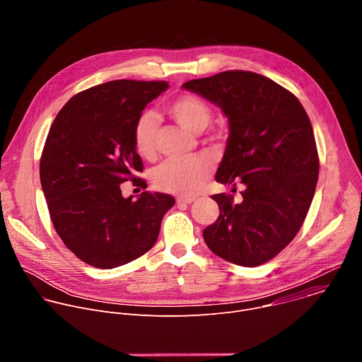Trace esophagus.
<instances>
[{
	"label": "esophagus",
	"mask_w": 362,
	"mask_h": 362,
	"mask_svg": "<svg viewBox=\"0 0 362 362\" xmlns=\"http://www.w3.org/2000/svg\"><path fill=\"white\" fill-rule=\"evenodd\" d=\"M194 200V197H177V204H190Z\"/></svg>",
	"instance_id": "obj_1"
}]
</instances>
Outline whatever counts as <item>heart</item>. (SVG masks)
Listing matches in <instances>:
<instances>
[{
	"label": "heart",
	"instance_id": "heart-1",
	"mask_svg": "<svg viewBox=\"0 0 362 362\" xmlns=\"http://www.w3.org/2000/svg\"><path fill=\"white\" fill-rule=\"evenodd\" d=\"M166 113L185 129L200 133L212 122V109L204 100L193 94H180L165 106ZM158 127L150 113H141L133 127V144L143 159L156 156ZM211 175V163L204 158L172 159L160 165L153 173V183L159 190L193 196Z\"/></svg>",
	"mask_w": 362,
	"mask_h": 362
}]
</instances>
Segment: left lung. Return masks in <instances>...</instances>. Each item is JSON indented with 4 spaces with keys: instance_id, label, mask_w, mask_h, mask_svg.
Returning <instances> with one entry per match:
<instances>
[{
    "instance_id": "obj_1",
    "label": "left lung",
    "mask_w": 362,
    "mask_h": 362,
    "mask_svg": "<svg viewBox=\"0 0 362 362\" xmlns=\"http://www.w3.org/2000/svg\"><path fill=\"white\" fill-rule=\"evenodd\" d=\"M183 88L215 103L229 120L216 182L246 186L240 203L212 196L219 218L203 239L228 262L259 267L292 242L311 206L320 175L311 120L289 90L252 71H222Z\"/></svg>"
}]
</instances>
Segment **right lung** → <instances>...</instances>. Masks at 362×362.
<instances>
[{
    "mask_svg": "<svg viewBox=\"0 0 362 362\" xmlns=\"http://www.w3.org/2000/svg\"><path fill=\"white\" fill-rule=\"evenodd\" d=\"M166 81L115 80L73 95L56 116L40 159V180L51 222L83 262L112 269L129 264L156 243L175 197L143 192L124 199L120 185L143 163L133 127Z\"/></svg>",
    "mask_w": 362,
    "mask_h": 362,
    "instance_id": "add662e5",
    "label": "right lung"
}]
</instances>
